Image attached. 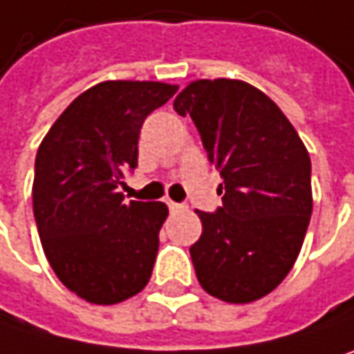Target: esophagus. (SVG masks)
Instances as JSON below:
<instances>
[{
    "label": "esophagus",
    "instance_id": "1",
    "mask_svg": "<svg viewBox=\"0 0 354 354\" xmlns=\"http://www.w3.org/2000/svg\"><path fill=\"white\" fill-rule=\"evenodd\" d=\"M168 209L172 210V212H180V210H184L186 207H184V205H178V203H172V201H168Z\"/></svg>",
    "mask_w": 354,
    "mask_h": 354
}]
</instances>
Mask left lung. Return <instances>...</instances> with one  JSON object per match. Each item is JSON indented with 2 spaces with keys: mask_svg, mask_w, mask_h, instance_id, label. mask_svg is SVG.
Returning <instances> with one entry per match:
<instances>
[{
  "mask_svg": "<svg viewBox=\"0 0 354 354\" xmlns=\"http://www.w3.org/2000/svg\"><path fill=\"white\" fill-rule=\"evenodd\" d=\"M174 109L190 115L223 178V205L196 210V277L218 300H259L290 273L304 243L312 214L308 149L281 109L249 82H190Z\"/></svg>",
  "mask_w": 354,
  "mask_h": 354,
  "instance_id": "obj_1",
  "label": "left lung"
}]
</instances>
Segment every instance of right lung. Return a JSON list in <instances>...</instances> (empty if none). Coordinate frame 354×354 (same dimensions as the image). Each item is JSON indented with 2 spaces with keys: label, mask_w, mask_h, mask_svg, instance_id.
I'll list each match as a JSON object with an SVG mask.
<instances>
[{
  "label": "right lung",
  "mask_w": 354,
  "mask_h": 354,
  "mask_svg": "<svg viewBox=\"0 0 354 354\" xmlns=\"http://www.w3.org/2000/svg\"><path fill=\"white\" fill-rule=\"evenodd\" d=\"M178 91L151 81L99 82L54 121L38 147L32 203L58 279L91 304H117L151 277L164 203L123 201L145 117Z\"/></svg>",
  "instance_id": "right-lung-1"
}]
</instances>
